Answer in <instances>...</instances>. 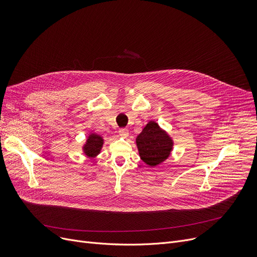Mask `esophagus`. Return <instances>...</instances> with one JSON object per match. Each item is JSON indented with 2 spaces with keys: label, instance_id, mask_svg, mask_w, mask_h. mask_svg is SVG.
I'll use <instances>...</instances> for the list:
<instances>
[{
  "label": "esophagus",
  "instance_id": "obj_1",
  "mask_svg": "<svg viewBox=\"0 0 257 257\" xmlns=\"http://www.w3.org/2000/svg\"><path fill=\"white\" fill-rule=\"evenodd\" d=\"M118 134H119L120 138L126 139V138L129 136V131H128V129H126V128H120V129L118 130Z\"/></svg>",
  "mask_w": 257,
  "mask_h": 257
}]
</instances>
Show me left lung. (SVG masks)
<instances>
[{"label": "left lung", "mask_w": 257, "mask_h": 257, "mask_svg": "<svg viewBox=\"0 0 257 257\" xmlns=\"http://www.w3.org/2000/svg\"><path fill=\"white\" fill-rule=\"evenodd\" d=\"M173 140L154 120H150L137 138L141 159L154 168L164 163L173 150Z\"/></svg>", "instance_id": "8db88e82"}]
</instances>
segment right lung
Returning a JSON list of instances; mask_svg holds the SVG:
<instances>
[{
	"label": "right lung",
	"mask_w": 257,
	"mask_h": 257,
	"mask_svg": "<svg viewBox=\"0 0 257 257\" xmlns=\"http://www.w3.org/2000/svg\"><path fill=\"white\" fill-rule=\"evenodd\" d=\"M103 143L104 140L101 136L91 132L86 140V143L83 146V153L89 158H94L101 152Z\"/></svg>",
	"instance_id": "1"
}]
</instances>
